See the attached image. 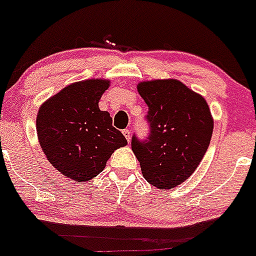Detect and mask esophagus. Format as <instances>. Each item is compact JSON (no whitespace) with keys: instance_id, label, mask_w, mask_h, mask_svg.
<instances>
[{"instance_id":"34e87169","label":"esophagus","mask_w":256,"mask_h":256,"mask_svg":"<svg viewBox=\"0 0 256 256\" xmlns=\"http://www.w3.org/2000/svg\"><path fill=\"white\" fill-rule=\"evenodd\" d=\"M123 134H124V137L126 138V141H128V144H130V130H124Z\"/></svg>"}]
</instances>
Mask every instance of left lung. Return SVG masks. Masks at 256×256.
<instances>
[{
    "mask_svg": "<svg viewBox=\"0 0 256 256\" xmlns=\"http://www.w3.org/2000/svg\"><path fill=\"white\" fill-rule=\"evenodd\" d=\"M148 106L151 133L132 138L142 176L159 190L188 180L209 148L214 120L206 100L178 79H154L137 84Z\"/></svg>",
    "mask_w": 256,
    "mask_h": 256,
    "instance_id": "obj_1",
    "label": "left lung"
}]
</instances>
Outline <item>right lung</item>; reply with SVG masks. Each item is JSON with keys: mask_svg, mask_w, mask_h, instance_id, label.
Instances as JSON below:
<instances>
[{"mask_svg": "<svg viewBox=\"0 0 256 256\" xmlns=\"http://www.w3.org/2000/svg\"><path fill=\"white\" fill-rule=\"evenodd\" d=\"M110 79L92 78L72 83L38 108L37 136L42 151L62 176L88 182L100 174L116 148L126 144L98 102Z\"/></svg>", "mask_w": 256, "mask_h": 256, "instance_id": "obj_1", "label": "right lung"}]
</instances>
